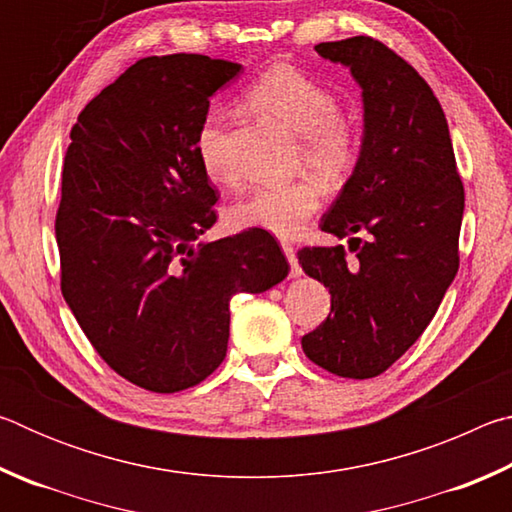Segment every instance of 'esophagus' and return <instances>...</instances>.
<instances>
[{
    "mask_svg": "<svg viewBox=\"0 0 512 512\" xmlns=\"http://www.w3.org/2000/svg\"><path fill=\"white\" fill-rule=\"evenodd\" d=\"M282 250H284V255H287L289 264H291V275H293V277H300V275H302V271H300V266H298L296 248H293L291 244H282Z\"/></svg>",
    "mask_w": 512,
    "mask_h": 512,
    "instance_id": "1",
    "label": "esophagus"
}]
</instances>
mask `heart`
<instances>
[{
	"instance_id": "1",
	"label": "heart",
	"mask_w": 512,
	"mask_h": 512,
	"mask_svg": "<svg viewBox=\"0 0 512 512\" xmlns=\"http://www.w3.org/2000/svg\"><path fill=\"white\" fill-rule=\"evenodd\" d=\"M246 101L300 135V164L325 185H341L357 167L361 135L357 124L339 112L336 97L323 83L293 65H273L248 85ZM223 108H210L196 133V155L210 178L228 176L223 151ZM323 192L311 178L291 185H257L230 205V221L280 239L296 237L320 210Z\"/></svg>"
}]
</instances>
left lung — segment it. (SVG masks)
<instances>
[{
  "label": "left lung",
  "mask_w": 512,
  "mask_h": 512,
  "mask_svg": "<svg viewBox=\"0 0 512 512\" xmlns=\"http://www.w3.org/2000/svg\"><path fill=\"white\" fill-rule=\"evenodd\" d=\"M316 51L357 81L363 133L357 167L320 219L323 232L350 237L357 257L348 262L343 246L298 253L332 296L302 350L334 375L370 379L420 339L454 282L465 192L445 112L406 60L368 36Z\"/></svg>",
  "instance_id": "left-lung-1"
}]
</instances>
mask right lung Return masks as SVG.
<instances>
[{
	"label": "right lung",
	"instance_id": "right-lung-1",
	"mask_svg": "<svg viewBox=\"0 0 512 512\" xmlns=\"http://www.w3.org/2000/svg\"><path fill=\"white\" fill-rule=\"evenodd\" d=\"M239 63L201 54L137 60L72 128L56 216L60 287L94 350L131 384L178 393L221 366L230 300L289 275L250 228L198 241L216 192L196 155L210 99Z\"/></svg>",
	"mask_w": 512,
	"mask_h": 512
}]
</instances>
